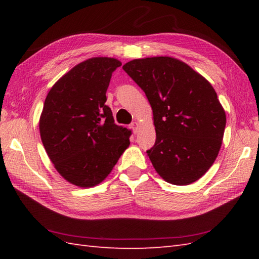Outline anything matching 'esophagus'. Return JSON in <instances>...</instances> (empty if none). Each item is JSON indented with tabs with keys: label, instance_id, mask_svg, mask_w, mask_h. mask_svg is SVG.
I'll use <instances>...</instances> for the list:
<instances>
[{
	"label": "esophagus",
	"instance_id": "1",
	"mask_svg": "<svg viewBox=\"0 0 259 259\" xmlns=\"http://www.w3.org/2000/svg\"><path fill=\"white\" fill-rule=\"evenodd\" d=\"M139 123L138 122H134V123H131V128H133V130H134V134H137L138 133V130H139Z\"/></svg>",
	"mask_w": 259,
	"mask_h": 259
}]
</instances>
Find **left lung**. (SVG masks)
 Here are the masks:
<instances>
[{
	"instance_id": "1",
	"label": "left lung",
	"mask_w": 259,
	"mask_h": 259,
	"mask_svg": "<svg viewBox=\"0 0 259 259\" xmlns=\"http://www.w3.org/2000/svg\"><path fill=\"white\" fill-rule=\"evenodd\" d=\"M122 69L145 91L156 144L148 157L167 183H195L212 166L223 144L226 112L207 79L171 57L135 59Z\"/></svg>"
}]
</instances>
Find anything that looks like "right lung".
Instances as JSON below:
<instances>
[{"instance_id": "right-lung-1", "label": "right lung", "mask_w": 259, "mask_h": 259, "mask_svg": "<svg viewBox=\"0 0 259 259\" xmlns=\"http://www.w3.org/2000/svg\"><path fill=\"white\" fill-rule=\"evenodd\" d=\"M121 62L95 57L63 74L49 91L38 120L45 149L60 176L81 188L106 179L130 145L131 130L114 123L106 92Z\"/></svg>"}]
</instances>
